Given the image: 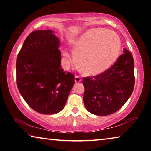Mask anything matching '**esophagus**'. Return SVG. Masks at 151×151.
Returning a JSON list of instances; mask_svg holds the SVG:
<instances>
[{"mask_svg": "<svg viewBox=\"0 0 151 151\" xmlns=\"http://www.w3.org/2000/svg\"><path fill=\"white\" fill-rule=\"evenodd\" d=\"M75 83H79V82L81 81V78L78 75H75Z\"/></svg>", "mask_w": 151, "mask_h": 151, "instance_id": "34e87169", "label": "esophagus"}]
</instances>
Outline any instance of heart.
Listing matches in <instances>:
<instances>
[{
    "instance_id": "obj_1",
    "label": "heart",
    "mask_w": 151,
    "mask_h": 151,
    "mask_svg": "<svg viewBox=\"0 0 151 151\" xmlns=\"http://www.w3.org/2000/svg\"><path fill=\"white\" fill-rule=\"evenodd\" d=\"M76 62L85 75H98L105 72L115 62L121 51V40L116 33L103 29H92L71 42ZM69 62L70 55L63 51Z\"/></svg>"
}]
</instances>
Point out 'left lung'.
<instances>
[{"instance_id":"1","label":"left lung","mask_w":151,"mask_h":151,"mask_svg":"<svg viewBox=\"0 0 151 151\" xmlns=\"http://www.w3.org/2000/svg\"><path fill=\"white\" fill-rule=\"evenodd\" d=\"M123 52L104 73L83 78L84 103L91 113L99 116L114 113L132 94L134 86V59L126 48Z\"/></svg>"}]
</instances>
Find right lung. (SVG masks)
<instances>
[{
	"label": "right lung",
	"instance_id": "right-lung-1",
	"mask_svg": "<svg viewBox=\"0 0 151 151\" xmlns=\"http://www.w3.org/2000/svg\"><path fill=\"white\" fill-rule=\"evenodd\" d=\"M59 46L52 30H35L17 56V87L29 106L43 114L62 111L75 84V76L61 68Z\"/></svg>",
	"mask_w": 151,
	"mask_h": 151
}]
</instances>
